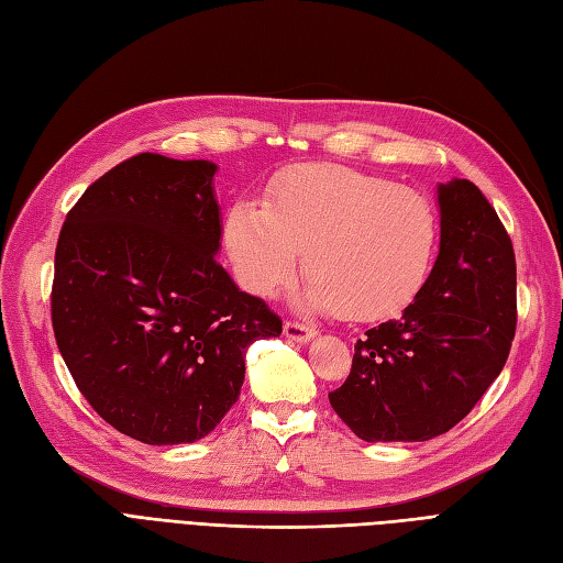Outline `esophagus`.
Masks as SVG:
<instances>
[{
  "instance_id": "obj_1",
  "label": "esophagus",
  "mask_w": 563,
  "mask_h": 563,
  "mask_svg": "<svg viewBox=\"0 0 563 563\" xmlns=\"http://www.w3.org/2000/svg\"><path fill=\"white\" fill-rule=\"evenodd\" d=\"M284 335L288 340H296V343H308V340H312L317 335V329L308 327V323H300V321H286Z\"/></svg>"
}]
</instances>
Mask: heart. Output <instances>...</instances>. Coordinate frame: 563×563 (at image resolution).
Listing matches in <instances>:
<instances>
[{
	"label": "heart",
	"mask_w": 563,
	"mask_h": 563,
	"mask_svg": "<svg viewBox=\"0 0 563 563\" xmlns=\"http://www.w3.org/2000/svg\"><path fill=\"white\" fill-rule=\"evenodd\" d=\"M437 244V213L411 187L338 164H308L261 199L234 201L225 246L236 277L258 296L294 279L302 300L347 319L399 310L422 284Z\"/></svg>",
	"instance_id": "obj_1"
}]
</instances>
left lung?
I'll return each instance as SVG.
<instances>
[{
	"instance_id": "left-lung-1",
	"label": "left lung",
	"mask_w": 563,
	"mask_h": 563,
	"mask_svg": "<svg viewBox=\"0 0 563 563\" xmlns=\"http://www.w3.org/2000/svg\"><path fill=\"white\" fill-rule=\"evenodd\" d=\"M441 242L399 319L356 340L333 411L364 441H428L484 397L517 331V261L496 209L470 180L439 185Z\"/></svg>"
}]
</instances>
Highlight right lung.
I'll return each instance as SVG.
<instances>
[{
    "mask_svg": "<svg viewBox=\"0 0 563 563\" xmlns=\"http://www.w3.org/2000/svg\"><path fill=\"white\" fill-rule=\"evenodd\" d=\"M216 164L143 152L67 211L51 323L93 411L143 444H192L240 399L253 340L282 333L267 302L216 261Z\"/></svg>",
    "mask_w": 563,
    "mask_h": 563,
    "instance_id": "1",
    "label": "right lung"
}]
</instances>
